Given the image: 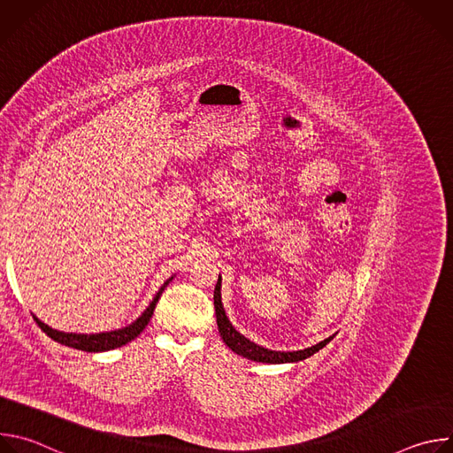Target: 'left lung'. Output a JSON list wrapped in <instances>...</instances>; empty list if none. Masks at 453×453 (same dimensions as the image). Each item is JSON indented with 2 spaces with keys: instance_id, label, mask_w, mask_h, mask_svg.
Returning a JSON list of instances; mask_svg holds the SVG:
<instances>
[{
  "instance_id": "1",
  "label": "left lung",
  "mask_w": 453,
  "mask_h": 453,
  "mask_svg": "<svg viewBox=\"0 0 453 453\" xmlns=\"http://www.w3.org/2000/svg\"><path fill=\"white\" fill-rule=\"evenodd\" d=\"M222 278L219 276L217 287H215V294H213V301H215V315H217V326H219V334L222 337V341L226 342V346L234 351L236 355L254 360V362H264V364H292V362H301L311 355H315L319 349L325 348L335 335H330L328 339L320 341L319 344L311 346V348H304V349H297V351H274V349H267L260 344H254L252 341H249L247 337H243L233 325L231 320L226 315L224 304H222Z\"/></svg>"
}]
</instances>
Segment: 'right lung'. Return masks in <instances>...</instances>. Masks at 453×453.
<instances>
[{"mask_svg": "<svg viewBox=\"0 0 453 453\" xmlns=\"http://www.w3.org/2000/svg\"><path fill=\"white\" fill-rule=\"evenodd\" d=\"M173 280L168 278L163 287L157 290V294L154 296V299L150 301V304L145 308V311L134 320L131 322V325H127L123 328H118V330H111V332H102V334H68V332H58V330H53L51 326L44 325L42 320H39L35 315V322L39 325V328L50 337L53 339L55 342H60L64 346L68 348H75V349H81V351H88V353H100V351H109V349H116V348H121L125 346L127 342L134 341L143 330L145 326L150 322V317L156 310V304L163 294V290L168 287V283Z\"/></svg>", "mask_w": 453, "mask_h": 453, "instance_id": "obj_1", "label": "right lung"}]
</instances>
